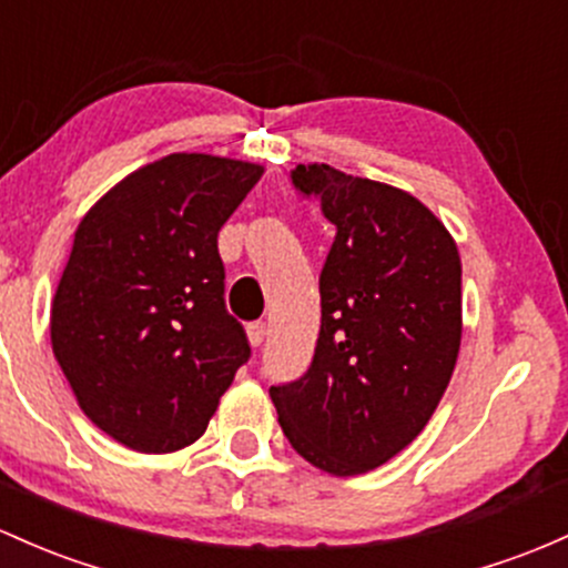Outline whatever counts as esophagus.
Returning <instances> with one entry per match:
<instances>
[{
	"label": "esophagus",
	"instance_id": "esophagus-1",
	"mask_svg": "<svg viewBox=\"0 0 568 568\" xmlns=\"http://www.w3.org/2000/svg\"><path fill=\"white\" fill-rule=\"evenodd\" d=\"M266 334H270V326H266V323H251V326H247V339H251L253 347L264 345Z\"/></svg>",
	"mask_w": 568,
	"mask_h": 568
}]
</instances>
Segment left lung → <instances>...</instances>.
<instances>
[{
  "label": "left lung",
  "mask_w": 568,
  "mask_h": 568,
  "mask_svg": "<svg viewBox=\"0 0 568 568\" xmlns=\"http://www.w3.org/2000/svg\"><path fill=\"white\" fill-rule=\"evenodd\" d=\"M291 180L336 226L307 375L272 385L291 447L334 477L377 469L432 420L460 351V255L413 193L298 164Z\"/></svg>",
  "instance_id": "1"
}]
</instances>
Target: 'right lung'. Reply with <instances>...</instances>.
I'll return each mask as SVG.
<instances>
[{"label": "right lung", "mask_w": 568, "mask_h": 568, "mask_svg": "<svg viewBox=\"0 0 568 568\" xmlns=\"http://www.w3.org/2000/svg\"><path fill=\"white\" fill-rule=\"evenodd\" d=\"M264 166L170 153L83 215L51 307V345L80 409L136 453L207 432L251 345L223 302L217 232Z\"/></svg>", "instance_id": "obj_1"}]
</instances>
